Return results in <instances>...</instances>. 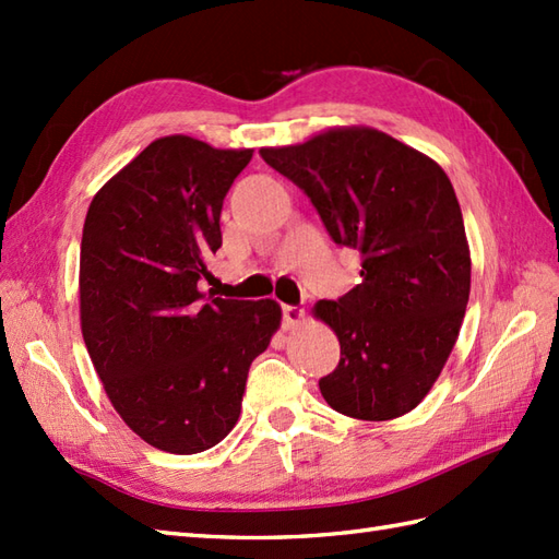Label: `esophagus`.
Here are the masks:
<instances>
[{
  "instance_id": "esophagus-1",
  "label": "esophagus",
  "mask_w": 559,
  "mask_h": 559,
  "mask_svg": "<svg viewBox=\"0 0 559 559\" xmlns=\"http://www.w3.org/2000/svg\"><path fill=\"white\" fill-rule=\"evenodd\" d=\"M305 319V310L300 307H293V305H283V329H293L298 326Z\"/></svg>"
}]
</instances>
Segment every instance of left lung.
I'll return each instance as SVG.
<instances>
[{
  "label": "left lung",
  "mask_w": 559,
  "mask_h": 559,
  "mask_svg": "<svg viewBox=\"0 0 559 559\" xmlns=\"http://www.w3.org/2000/svg\"><path fill=\"white\" fill-rule=\"evenodd\" d=\"M310 197L331 240L358 249L362 281L314 317L336 331L341 360L319 379L334 411L391 420L437 382L471 293V252L447 173L379 129L338 127L305 144L261 148Z\"/></svg>",
  "instance_id": "8db88e82"
}]
</instances>
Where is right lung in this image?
<instances>
[{"label":"right lung","mask_w":559,"mask_h":559,"mask_svg":"<svg viewBox=\"0 0 559 559\" xmlns=\"http://www.w3.org/2000/svg\"><path fill=\"white\" fill-rule=\"evenodd\" d=\"M252 148L156 139L93 197L81 237V334L115 411L160 451L199 454L240 418L273 300L209 298L223 199Z\"/></svg>","instance_id":"right-lung-1"}]
</instances>
